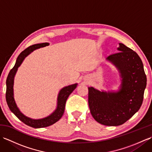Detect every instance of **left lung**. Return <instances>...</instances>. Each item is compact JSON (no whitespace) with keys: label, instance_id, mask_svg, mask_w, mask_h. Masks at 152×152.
<instances>
[{"label":"left lung","instance_id":"obj_1","mask_svg":"<svg viewBox=\"0 0 152 152\" xmlns=\"http://www.w3.org/2000/svg\"><path fill=\"white\" fill-rule=\"evenodd\" d=\"M119 52L107 59L120 71L122 82L117 93L101 92L89 88L88 103L91 114L99 124L118 126L129 119L142 104L146 87V75L138 55L131 48L119 44Z\"/></svg>","mask_w":152,"mask_h":152}]
</instances>
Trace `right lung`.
Returning <instances> with one entry per match:
<instances>
[{
  "instance_id": "add662e5",
  "label": "right lung",
  "mask_w": 152,
  "mask_h": 152,
  "mask_svg": "<svg viewBox=\"0 0 152 152\" xmlns=\"http://www.w3.org/2000/svg\"><path fill=\"white\" fill-rule=\"evenodd\" d=\"M48 45H49V44L47 42L34 44L33 45V46L28 47L25 50L23 51L19 55L14 66L10 71L7 79H6V100L10 110L17 116V118L19 120L23 122L25 124L33 128H42L48 127V126L53 125L57 121H59L64 114L66 99L70 95V93L75 89L77 86V83H75V84L66 86L61 90L59 93V95H58L57 109L53 113H52L50 115L48 116L46 118L40 119H33L26 117V116L24 115L19 111V110L17 107L15 102L14 99V93H13L14 79L15 74L18 70V68L21 65V64L25 59V57L27 56L31 51L38 49V48L48 46Z\"/></svg>"
}]
</instances>
